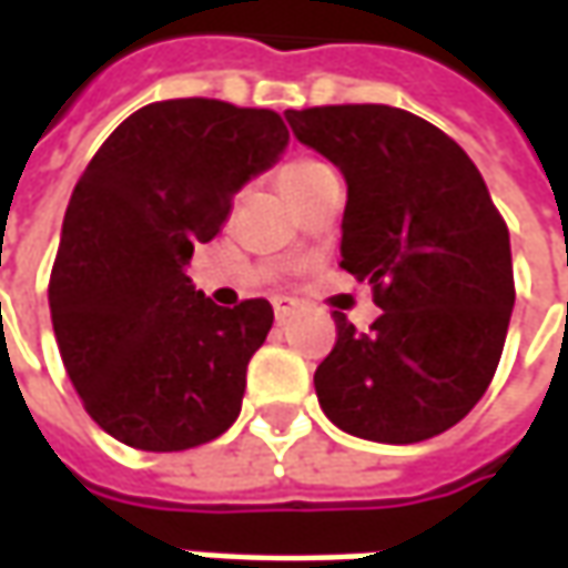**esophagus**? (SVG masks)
<instances>
[{
    "mask_svg": "<svg viewBox=\"0 0 568 568\" xmlns=\"http://www.w3.org/2000/svg\"><path fill=\"white\" fill-rule=\"evenodd\" d=\"M295 311H298V304H295V301H285V298L273 301V316H276V323H280V326L288 323V320L295 316Z\"/></svg>",
    "mask_w": 568,
    "mask_h": 568,
    "instance_id": "esophagus-1",
    "label": "esophagus"
}]
</instances>
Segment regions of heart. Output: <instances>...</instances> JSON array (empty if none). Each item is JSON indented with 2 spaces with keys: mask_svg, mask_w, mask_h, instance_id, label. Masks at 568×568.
Instances as JSON below:
<instances>
[{
  "mask_svg": "<svg viewBox=\"0 0 568 568\" xmlns=\"http://www.w3.org/2000/svg\"><path fill=\"white\" fill-rule=\"evenodd\" d=\"M326 171H329V168H326L323 161H314V158H295V161H288V164L280 168V173H276V183H280L283 192H292V189L311 183L314 176H320V173H326Z\"/></svg>",
  "mask_w": 568,
  "mask_h": 568,
  "instance_id": "b5f03b06",
  "label": "heart"
}]
</instances>
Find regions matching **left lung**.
<instances>
[{
    "label": "left lung",
    "mask_w": 568,
    "mask_h": 568,
    "mask_svg": "<svg viewBox=\"0 0 568 568\" xmlns=\"http://www.w3.org/2000/svg\"><path fill=\"white\" fill-rule=\"evenodd\" d=\"M301 145L348 183L342 267L373 285L379 320L316 366L323 414L348 435L414 445L457 426L495 376L513 301L507 223L454 139L410 111H285Z\"/></svg>",
    "instance_id": "1"
}]
</instances>
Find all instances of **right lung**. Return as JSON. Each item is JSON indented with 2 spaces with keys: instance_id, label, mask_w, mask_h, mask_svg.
I'll return each instance as SVG.
<instances>
[{
  "instance_id": "1",
  "label": "right lung",
  "mask_w": 568,
  "mask_h": 568,
  "mask_svg": "<svg viewBox=\"0 0 568 568\" xmlns=\"http://www.w3.org/2000/svg\"><path fill=\"white\" fill-rule=\"evenodd\" d=\"M285 145L276 111L168 99L130 114L73 186L49 311L73 388L111 438L168 454L235 423L273 307H217L186 264Z\"/></svg>"
}]
</instances>
